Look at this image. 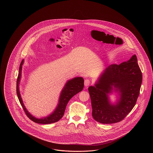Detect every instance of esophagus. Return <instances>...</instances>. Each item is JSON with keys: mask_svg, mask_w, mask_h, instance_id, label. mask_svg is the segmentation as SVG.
<instances>
[{"mask_svg": "<svg viewBox=\"0 0 153 153\" xmlns=\"http://www.w3.org/2000/svg\"><path fill=\"white\" fill-rule=\"evenodd\" d=\"M90 82H90V81L88 79H86L84 81L85 86L87 87V86H88V85H90Z\"/></svg>", "mask_w": 153, "mask_h": 153, "instance_id": "esophagus-1", "label": "esophagus"}]
</instances>
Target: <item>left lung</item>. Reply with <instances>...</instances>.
<instances>
[{"instance_id": "obj_1", "label": "left lung", "mask_w": 153, "mask_h": 153, "mask_svg": "<svg viewBox=\"0 0 153 153\" xmlns=\"http://www.w3.org/2000/svg\"><path fill=\"white\" fill-rule=\"evenodd\" d=\"M142 81V73L135 55L127 62L108 66L95 86L88 90L91 98L92 117L101 124L119 123L127 116L136 103ZM121 97L115 105H111L107 94L112 86Z\"/></svg>"}]
</instances>
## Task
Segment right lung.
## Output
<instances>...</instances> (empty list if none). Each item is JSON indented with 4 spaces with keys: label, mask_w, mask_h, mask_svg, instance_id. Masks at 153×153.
I'll use <instances>...</instances> for the list:
<instances>
[{
    "label": "right lung",
    "mask_w": 153,
    "mask_h": 153,
    "mask_svg": "<svg viewBox=\"0 0 153 153\" xmlns=\"http://www.w3.org/2000/svg\"><path fill=\"white\" fill-rule=\"evenodd\" d=\"M23 59L21 62L19 68V72L17 79L16 92L17 95L20 101V104L23 108L25 113L27 116V117L33 121V122L37 124H49L54 123L59 120L63 116L65 107L69 101L73 97L74 95L77 94L79 92L82 91L84 88V80L83 78L81 77H77L74 78L72 80H69L65 84L63 89L62 90L61 96L59 100V103L56 108L54 112L49 115V117H44L42 119H36L33 117L32 115L29 114V112L27 111L25 107L21 97L20 91H19V82L20 78L21 76V71H22V65H23Z\"/></svg>",
    "instance_id": "add662e5"
}]
</instances>
